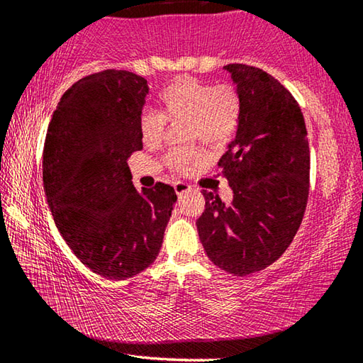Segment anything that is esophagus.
<instances>
[{
  "label": "esophagus",
  "instance_id": "1",
  "mask_svg": "<svg viewBox=\"0 0 363 363\" xmlns=\"http://www.w3.org/2000/svg\"><path fill=\"white\" fill-rule=\"evenodd\" d=\"M190 190V186L186 182H176L174 184V192L177 194V196H181L182 194H186Z\"/></svg>",
  "mask_w": 363,
  "mask_h": 363
}]
</instances>
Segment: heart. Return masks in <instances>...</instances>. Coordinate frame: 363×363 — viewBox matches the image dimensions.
Segmentation results:
<instances>
[{"instance_id": "heart-1", "label": "heart", "mask_w": 363, "mask_h": 363, "mask_svg": "<svg viewBox=\"0 0 363 363\" xmlns=\"http://www.w3.org/2000/svg\"><path fill=\"white\" fill-rule=\"evenodd\" d=\"M162 113L145 110L139 120V134L149 147L163 138L168 121H187V140L199 139L208 145H219L230 138L240 120L242 102L235 86L200 82L181 77L162 91L158 97ZM199 160L195 149L171 150L164 162L169 168L184 171Z\"/></svg>"}]
</instances>
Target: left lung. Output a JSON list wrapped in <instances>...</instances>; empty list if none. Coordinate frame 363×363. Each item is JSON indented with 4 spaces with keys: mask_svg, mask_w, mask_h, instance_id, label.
<instances>
[{
    "mask_svg": "<svg viewBox=\"0 0 363 363\" xmlns=\"http://www.w3.org/2000/svg\"><path fill=\"white\" fill-rule=\"evenodd\" d=\"M224 70L242 102L235 138L219 160L233 199L225 205L205 190L196 230L211 262L243 277L277 261L296 235L309 195V140L284 84L245 64Z\"/></svg>",
    "mask_w": 363,
    "mask_h": 363,
    "instance_id": "obj_1",
    "label": "left lung"
}]
</instances>
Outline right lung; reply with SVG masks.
<instances>
[{
	"label": "right lung",
	"mask_w": 363,
	"mask_h": 363,
	"mask_svg": "<svg viewBox=\"0 0 363 363\" xmlns=\"http://www.w3.org/2000/svg\"><path fill=\"white\" fill-rule=\"evenodd\" d=\"M147 79L126 70L84 77L60 97L43 152V186L60 235L97 275L125 280L157 259L177 196L168 184L133 186L143 150Z\"/></svg>",
	"instance_id": "right-lung-1"
}]
</instances>
